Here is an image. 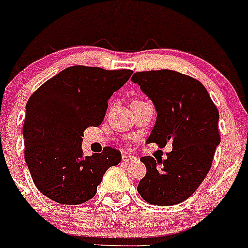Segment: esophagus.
<instances>
[{"label":"esophagus","mask_w":248,"mask_h":248,"mask_svg":"<svg viewBox=\"0 0 248 248\" xmlns=\"http://www.w3.org/2000/svg\"><path fill=\"white\" fill-rule=\"evenodd\" d=\"M122 160H123V163L127 164V163H132V161L137 160V158H136L135 155H122Z\"/></svg>","instance_id":"1"}]
</instances>
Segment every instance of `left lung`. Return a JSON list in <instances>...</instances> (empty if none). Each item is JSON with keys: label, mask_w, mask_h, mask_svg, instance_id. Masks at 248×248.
<instances>
[{"label": "left lung", "mask_w": 248, "mask_h": 248, "mask_svg": "<svg viewBox=\"0 0 248 248\" xmlns=\"http://www.w3.org/2000/svg\"><path fill=\"white\" fill-rule=\"evenodd\" d=\"M131 80L151 99L157 121L147 143L172 151L164 160L141 157L146 174L138 193L147 202L170 206L184 202L207 176L220 143L219 111L199 80L173 70L136 72Z\"/></svg>", "instance_id": "left-lung-1"}]
</instances>
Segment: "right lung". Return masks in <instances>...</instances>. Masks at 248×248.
Segmentation results:
<instances>
[{
    "mask_svg": "<svg viewBox=\"0 0 248 248\" xmlns=\"http://www.w3.org/2000/svg\"><path fill=\"white\" fill-rule=\"evenodd\" d=\"M131 70L75 65L46 80L30 96L23 124L24 159L36 187L58 204L78 205L96 194L97 186L122 155L112 147L84 155L83 132L104 119L108 101Z\"/></svg>",
    "mask_w": 248,
    "mask_h": 248,
    "instance_id": "obj_1",
    "label": "right lung"
}]
</instances>
